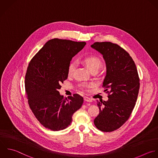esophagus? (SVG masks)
Returning <instances> with one entry per match:
<instances>
[{"instance_id":"34e87169","label":"esophagus","mask_w":158,"mask_h":158,"mask_svg":"<svg viewBox=\"0 0 158 158\" xmlns=\"http://www.w3.org/2000/svg\"><path fill=\"white\" fill-rule=\"evenodd\" d=\"M84 100H85V102H92V99H90V98L87 97H84Z\"/></svg>"}]
</instances>
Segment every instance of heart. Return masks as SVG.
Returning a JSON list of instances; mask_svg holds the SVG:
<instances>
[{
    "label": "heart",
    "instance_id": "heart-1",
    "mask_svg": "<svg viewBox=\"0 0 158 158\" xmlns=\"http://www.w3.org/2000/svg\"><path fill=\"white\" fill-rule=\"evenodd\" d=\"M82 63L88 68L92 73H97L102 65L101 59L95 55H89L84 57L82 59ZM76 68L75 62H71L69 63L68 68V75H73ZM93 85V84L81 83L79 85V87L82 90H85L86 88L90 87Z\"/></svg>",
    "mask_w": 158,
    "mask_h": 158
}]
</instances>
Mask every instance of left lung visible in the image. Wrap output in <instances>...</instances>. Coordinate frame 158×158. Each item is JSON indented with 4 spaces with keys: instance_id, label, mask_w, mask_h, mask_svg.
Listing matches in <instances>:
<instances>
[{
    "instance_id": "8db88e82",
    "label": "left lung",
    "mask_w": 158,
    "mask_h": 158,
    "mask_svg": "<svg viewBox=\"0 0 158 158\" xmlns=\"http://www.w3.org/2000/svg\"><path fill=\"white\" fill-rule=\"evenodd\" d=\"M91 47L103 55L106 74L102 87L108 100L97 102L99 114L94 124L101 131L110 132L120 128L129 118L137 102L140 79L129 53L116 44L95 42Z\"/></svg>"
}]
</instances>
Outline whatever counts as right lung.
Masks as SVG:
<instances>
[{
    "instance_id": "1",
    "label": "right lung",
    "mask_w": 158,
    "mask_h": 158,
    "mask_svg": "<svg viewBox=\"0 0 158 158\" xmlns=\"http://www.w3.org/2000/svg\"><path fill=\"white\" fill-rule=\"evenodd\" d=\"M85 44L66 39L50 40L28 64L24 81L27 102L45 128L53 131L66 129L71 124L73 114L82 105L84 99L79 94L65 98L58 90L68 78L72 58Z\"/></svg>"
}]
</instances>
